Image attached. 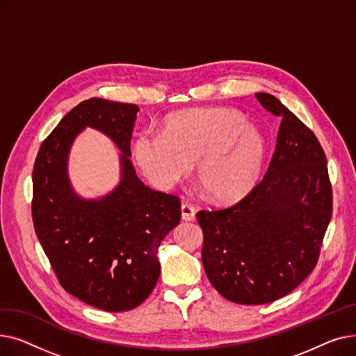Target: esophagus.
Instances as JSON below:
<instances>
[{"label":"esophagus","mask_w":356,"mask_h":356,"mask_svg":"<svg viewBox=\"0 0 356 356\" xmlns=\"http://www.w3.org/2000/svg\"><path fill=\"white\" fill-rule=\"evenodd\" d=\"M196 216V209L192 207L191 203H183L181 204V219L183 220H193Z\"/></svg>","instance_id":"esophagus-1"}]
</instances>
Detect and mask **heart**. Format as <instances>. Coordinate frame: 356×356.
Masks as SVG:
<instances>
[{"mask_svg":"<svg viewBox=\"0 0 356 356\" xmlns=\"http://www.w3.org/2000/svg\"><path fill=\"white\" fill-rule=\"evenodd\" d=\"M263 134L238 111L204 108L168 115L161 131L144 129L133 143V157L156 188L173 189L196 163L197 179L209 197L232 203L259 180L266 161Z\"/></svg>","mask_w":356,"mask_h":356,"instance_id":"1","label":"heart"}]
</instances>
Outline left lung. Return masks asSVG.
I'll return each instance as SVG.
<instances>
[{"mask_svg": "<svg viewBox=\"0 0 356 356\" xmlns=\"http://www.w3.org/2000/svg\"><path fill=\"white\" fill-rule=\"evenodd\" d=\"M282 117L268 170L227 209L196 213L202 263L212 286L239 305H264L313 271L332 216L326 156L313 131L270 93H255Z\"/></svg>", "mask_w": 356, "mask_h": 356, "instance_id": "obj_1", "label": "left lung"}]
</instances>
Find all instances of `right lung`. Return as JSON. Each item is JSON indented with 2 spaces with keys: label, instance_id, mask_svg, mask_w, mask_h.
Wrapping results in <instances>:
<instances>
[{
  "label": "right lung",
  "instance_id": "1",
  "mask_svg": "<svg viewBox=\"0 0 356 356\" xmlns=\"http://www.w3.org/2000/svg\"><path fill=\"white\" fill-rule=\"evenodd\" d=\"M138 111L102 98L81 102L43 141L33 168V223L56 277L67 293L105 312L134 309L153 291L159 247L181 218L180 199L149 189L129 160ZM86 126L123 153L119 186L99 200L81 198L67 176L71 143Z\"/></svg>",
  "mask_w": 356,
  "mask_h": 356
}]
</instances>
